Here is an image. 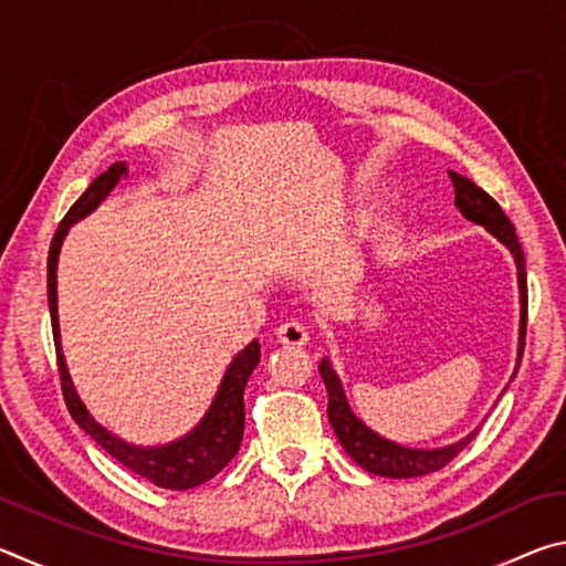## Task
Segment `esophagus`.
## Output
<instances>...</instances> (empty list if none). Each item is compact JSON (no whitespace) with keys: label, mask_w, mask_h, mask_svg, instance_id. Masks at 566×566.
<instances>
[{"label":"esophagus","mask_w":566,"mask_h":566,"mask_svg":"<svg viewBox=\"0 0 566 566\" xmlns=\"http://www.w3.org/2000/svg\"><path fill=\"white\" fill-rule=\"evenodd\" d=\"M276 339L286 344V347H304V344L310 342V329H306L302 322L290 319L280 324V329H276Z\"/></svg>","instance_id":"1"}]
</instances>
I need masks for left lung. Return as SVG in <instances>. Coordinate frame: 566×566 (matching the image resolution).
Instances as JSON below:
<instances>
[{"instance_id":"obj_1","label":"left lung","mask_w":566,"mask_h":566,"mask_svg":"<svg viewBox=\"0 0 566 566\" xmlns=\"http://www.w3.org/2000/svg\"><path fill=\"white\" fill-rule=\"evenodd\" d=\"M449 179H452L454 185V195H457L454 205L459 212L476 224H484L514 254L516 272H520V294H522V327H520V361H522L524 337H526V270H524V252H522L520 237H516L514 224L510 222V217L504 214V209L496 205L484 189H479L474 181L457 175V171H449ZM319 375L324 379V385H327V395H329L327 417L332 421L334 434H337V439L342 442L344 452H347L361 469H367L369 474L391 476V479H411V476L437 472V469H442L452 462V459L462 452V449L472 442L479 432V429H474L472 434L459 439L457 444H449L442 449H411V447L395 444L389 442V439L371 432L369 427H364L361 421L352 415L347 397H344V389L339 385V377L334 375V369L329 367L327 359H322Z\"/></svg>"}]
</instances>
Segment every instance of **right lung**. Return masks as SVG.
<instances>
[{
	"label": "right lung",
	"mask_w": 566,
	"mask_h": 566,
	"mask_svg": "<svg viewBox=\"0 0 566 566\" xmlns=\"http://www.w3.org/2000/svg\"><path fill=\"white\" fill-rule=\"evenodd\" d=\"M124 177H127V165L117 161V165H112L104 175L94 179L87 191L70 207V212L64 214L50 244V256H46V294H50L52 334L56 364H60L62 395L66 401V409H70L76 424H80L102 449H107L117 462L132 469L134 474L149 479L151 484L161 486V490H191V486H199L217 476L239 452V442H242L244 434V387L249 375H252L256 367V361H260V342L249 344V347L244 352H239L234 361L229 364L222 387H219L214 405L209 407L202 424H197L185 439H179V442L151 449H139L122 442V439L109 434L107 429H102L97 421L90 417V411L84 409L80 397H76L70 371H66V364L62 357L60 324H56V256H60L62 239L70 224L76 222V219H82L84 214H90L92 209L109 195L112 187Z\"/></svg>",
	"instance_id": "obj_1"
}]
</instances>
